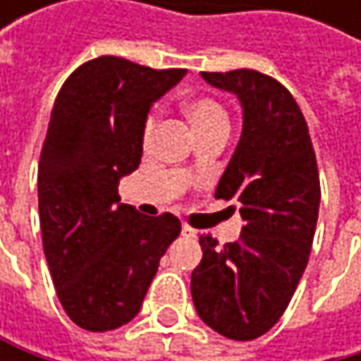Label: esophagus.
I'll use <instances>...</instances> for the list:
<instances>
[{
	"instance_id": "1",
	"label": "esophagus",
	"mask_w": 361,
	"mask_h": 361,
	"mask_svg": "<svg viewBox=\"0 0 361 361\" xmlns=\"http://www.w3.org/2000/svg\"><path fill=\"white\" fill-rule=\"evenodd\" d=\"M181 234H183V236H190V238H192V236H196V230L183 224V226H181Z\"/></svg>"
}]
</instances>
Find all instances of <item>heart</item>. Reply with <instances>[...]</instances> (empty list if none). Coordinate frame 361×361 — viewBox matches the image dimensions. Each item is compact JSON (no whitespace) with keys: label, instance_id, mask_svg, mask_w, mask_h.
Wrapping results in <instances>:
<instances>
[{"label":"heart","instance_id":"1","mask_svg":"<svg viewBox=\"0 0 361 361\" xmlns=\"http://www.w3.org/2000/svg\"><path fill=\"white\" fill-rule=\"evenodd\" d=\"M183 114L194 131L196 137L207 133H228L230 129V114L215 98L198 96L183 104ZM154 131V118H148L144 125V142L150 140Z\"/></svg>","mask_w":361,"mask_h":361}]
</instances>
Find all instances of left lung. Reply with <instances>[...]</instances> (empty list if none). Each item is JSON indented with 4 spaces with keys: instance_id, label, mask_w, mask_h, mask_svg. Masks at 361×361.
<instances>
[{
    "instance_id": "obj_1",
    "label": "left lung",
    "mask_w": 361,
    "mask_h": 361,
    "mask_svg": "<svg viewBox=\"0 0 361 361\" xmlns=\"http://www.w3.org/2000/svg\"><path fill=\"white\" fill-rule=\"evenodd\" d=\"M202 79L243 104V135L215 198L234 200L245 226L224 247L200 236L192 301L215 332L252 341L280 320L305 271L320 209L318 163L305 116L280 81L249 68Z\"/></svg>"
}]
</instances>
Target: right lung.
I'll list each match as a JSON object with an SVG mask.
<instances>
[{"label":"right lung","instance_id":"1","mask_svg":"<svg viewBox=\"0 0 361 361\" xmlns=\"http://www.w3.org/2000/svg\"><path fill=\"white\" fill-rule=\"evenodd\" d=\"M183 75L100 56L81 64L54 102L37 173L39 224L56 295L85 330L131 322L180 236L176 215L146 217L121 204L118 180L140 167L152 102Z\"/></svg>","mask_w":361,"mask_h":361}]
</instances>
